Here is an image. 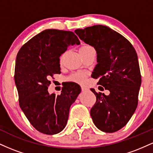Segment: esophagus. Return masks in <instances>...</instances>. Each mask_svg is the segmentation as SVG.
<instances>
[{"label":"esophagus","instance_id":"esophagus-1","mask_svg":"<svg viewBox=\"0 0 153 153\" xmlns=\"http://www.w3.org/2000/svg\"><path fill=\"white\" fill-rule=\"evenodd\" d=\"M81 90H82V91H83V92H85V91H88V88L85 86H82L81 87Z\"/></svg>","mask_w":153,"mask_h":153}]
</instances>
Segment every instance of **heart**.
<instances>
[{
  "label": "heart",
  "instance_id": "b5f03b06",
  "mask_svg": "<svg viewBox=\"0 0 153 153\" xmlns=\"http://www.w3.org/2000/svg\"><path fill=\"white\" fill-rule=\"evenodd\" d=\"M91 49H94L92 47L89 46V45H82V47H80L79 49V52H80V54H82L84 52H87V51L91 50ZM63 56L64 54H62L60 57V62H62ZM85 78V74L84 73H81V72H78V73H73L71 76L69 77V80H71V81L79 82V83H82V82H84Z\"/></svg>",
  "mask_w": 153,
  "mask_h": 153
}]
</instances>
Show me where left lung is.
I'll return each instance as SVG.
<instances>
[{
    "label": "left lung",
    "mask_w": 153,
    "mask_h": 153,
    "mask_svg": "<svg viewBox=\"0 0 153 153\" xmlns=\"http://www.w3.org/2000/svg\"><path fill=\"white\" fill-rule=\"evenodd\" d=\"M75 32L96 50L98 64L91 77L110 91L106 96L91 89L96 97L91 118L101 131L115 132L127 124L137 106L141 85L137 54L127 39L108 26L95 25Z\"/></svg>",
    "instance_id": "obj_1"
}]
</instances>
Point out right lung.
I'll return each instance as SVG.
<instances>
[{
	"label": "right lung",
	"mask_w": 153,
	"mask_h": 153,
	"mask_svg": "<svg viewBox=\"0 0 153 153\" xmlns=\"http://www.w3.org/2000/svg\"><path fill=\"white\" fill-rule=\"evenodd\" d=\"M80 45L73 31L46 29L27 42L16 59L14 79L19 106L36 130L55 134L65 127L71 106L81 91L75 82L63 86L61 94H50V78L59 74V57L71 45Z\"/></svg>",
	"instance_id": "obj_1"
}]
</instances>
